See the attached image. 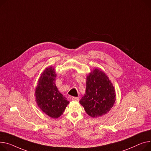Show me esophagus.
<instances>
[{"mask_svg": "<svg viewBox=\"0 0 151 151\" xmlns=\"http://www.w3.org/2000/svg\"><path fill=\"white\" fill-rule=\"evenodd\" d=\"M72 100H73V101H79V98L78 97H72Z\"/></svg>", "mask_w": 151, "mask_h": 151, "instance_id": "1", "label": "esophagus"}]
</instances>
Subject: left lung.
I'll use <instances>...</instances> for the list:
<instances>
[{
	"label": "left lung",
	"instance_id": "8db88e82",
	"mask_svg": "<svg viewBox=\"0 0 151 151\" xmlns=\"http://www.w3.org/2000/svg\"><path fill=\"white\" fill-rule=\"evenodd\" d=\"M115 89L106 74L95 68L86 78V93L79 101L86 113L92 118L104 115L114 106Z\"/></svg>",
	"mask_w": 151,
	"mask_h": 151
}]
</instances>
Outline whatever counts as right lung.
I'll list each match as a JSON object with an SVG mask.
<instances>
[{
	"label": "right lung",
	"mask_w": 151,
	"mask_h": 151,
	"mask_svg": "<svg viewBox=\"0 0 151 151\" xmlns=\"http://www.w3.org/2000/svg\"><path fill=\"white\" fill-rule=\"evenodd\" d=\"M56 77L54 67H47L41 74L35 94L38 107L52 118L61 116L70 103L58 90L55 84Z\"/></svg>",
	"instance_id": "add662e5"
}]
</instances>
